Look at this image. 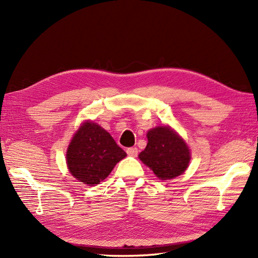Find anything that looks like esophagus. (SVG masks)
Wrapping results in <instances>:
<instances>
[{"instance_id":"1","label":"esophagus","mask_w":258,"mask_h":258,"mask_svg":"<svg viewBox=\"0 0 258 258\" xmlns=\"http://www.w3.org/2000/svg\"><path fill=\"white\" fill-rule=\"evenodd\" d=\"M126 153H127L128 156H133V157H136L139 154V151L136 147H130V149L126 150Z\"/></svg>"}]
</instances>
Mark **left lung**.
Instances as JSON below:
<instances>
[{
    "label": "left lung",
    "instance_id": "obj_1",
    "mask_svg": "<svg viewBox=\"0 0 258 258\" xmlns=\"http://www.w3.org/2000/svg\"><path fill=\"white\" fill-rule=\"evenodd\" d=\"M147 145L140 160L156 176L172 179L183 174L190 161V152L184 140L168 126H157L147 132Z\"/></svg>",
    "mask_w": 258,
    "mask_h": 258
}]
</instances>
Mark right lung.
<instances>
[{
	"label": "right lung",
	"mask_w": 258,
	"mask_h": 258,
	"mask_svg": "<svg viewBox=\"0 0 258 258\" xmlns=\"http://www.w3.org/2000/svg\"><path fill=\"white\" fill-rule=\"evenodd\" d=\"M126 153L100 125L86 120L76 131L67 152L71 174L86 185L100 184Z\"/></svg>",
	"instance_id": "right-lung-1"
}]
</instances>
